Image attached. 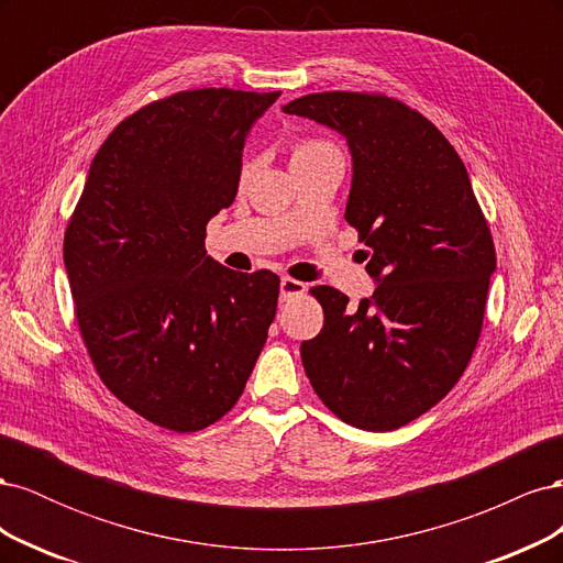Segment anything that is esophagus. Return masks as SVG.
<instances>
[{
    "label": "esophagus",
    "instance_id": "34e87169",
    "mask_svg": "<svg viewBox=\"0 0 563 563\" xmlns=\"http://www.w3.org/2000/svg\"><path fill=\"white\" fill-rule=\"evenodd\" d=\"M302 294H305V284L302 282L291 279V277H282V282H279V298L284 302L296 298V296H302Z\"/></svg>",
    "mask_w": 563,
    "mask_h": 563
}]
</instances>
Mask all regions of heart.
<instances>
[{"label":"heart","instance_id":"b5f03b06","mask_svg":"<svg viewBox=\"0 0 563 563\" xmlns=\"http://www.w3.org/2000/svg\"><path fill=\"white\" fill-rule=\"evenodd\" d=\"M327 152H338L331 143L327 141H314V139H305L291 145V166L314 159L319 155H327ZM244 174H249V166H244Z\"/></svg>","mask_w":563,"mask_h":563}]
</instances>
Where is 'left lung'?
Here are the masks:
<instances>
[{"label":"left lung","instance_id":"obj_1","mask_svg":"<svg viewBox=\"0 0 563 563\" xmlns=\"http://www.w3.org/2000/svg\"><path fill=\"white\" fill-rule=\"evenodd\" d=\"M282 110L345 135V220L378 284L356 308L338 288H312L323 329L300 345L305 373L352 428L397 430L444 399L472 360L496 272L488 223L453 145L401 100L327 91Z\"/></svg>","mask_w":563,"mask_h":563}]
</instances>
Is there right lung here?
I'll use <instances>...</instances> for the list:
<instances>
[{"label": "right lung", "mask_w": 563, "mask_h": 563, "mask_svg": "<svg viewBox=\"0 0 563 563\" xmlns=\"http://www.w3.org/2000/svg\"><path fill=\"white\" fill-rule=\"evenodd\" d=\"M279 91L195 89L126 117L100 145L63 261L100 380L159 428L197 432L242 397L277 312L279 277L207 255L251 126Z\"/></svg>", "instance_id": "right-lung-1"}]
</instances>
